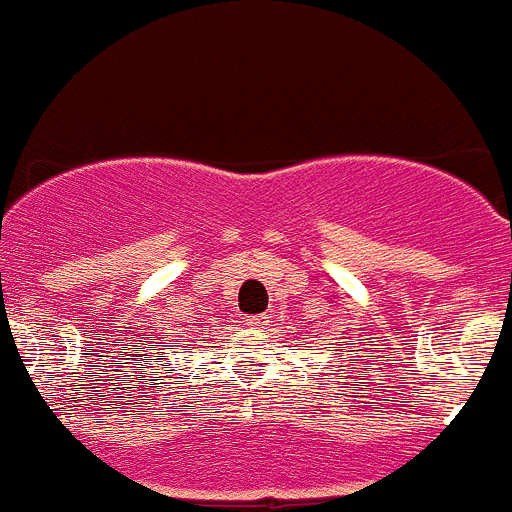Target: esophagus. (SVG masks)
I'll return each mask as SVG.
<instances>
[{
  "label": "esophagus",
  "mask_w": 512,
  "mask_h": 512,
  "mask_svg": "<svg viewBox=\"0 0 512 512\" xmlns=\"http://www.w3.org/2000/svg\"><path fill=\"white\" fill-rule=\"evenodd\" d=\"M246 326L249 328L268 326V316H246Z\"/></svg>",
  "instance_id": "1"
}]
</instances>
